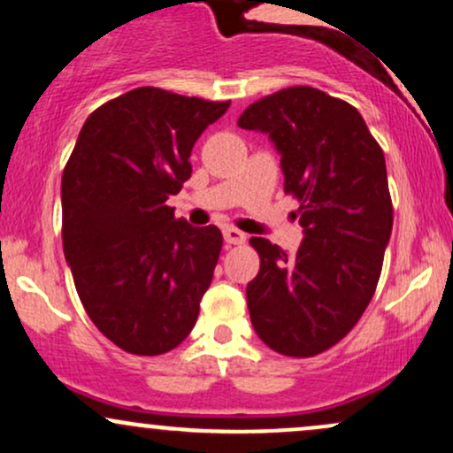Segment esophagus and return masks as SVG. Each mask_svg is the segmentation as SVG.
I'll list each match as a JSON object with an SVG mask.
<instances>
[{
	"mask_svg": "<svg viewBox=\"0 0 453 453\" xmlns=\"http://www.w3.org/2000/svg\"><path fill=\"white\" fill-rule=\"evenodd\" d=\"M223 238H226L227 244H242L247 241V234L236 230V227H223Z\"/></svg>",
	"mask_w": 453,
	"mask_h": 453,
	"instance_id": "obj_1",
	"label": "esophagus"
}]
</instances>
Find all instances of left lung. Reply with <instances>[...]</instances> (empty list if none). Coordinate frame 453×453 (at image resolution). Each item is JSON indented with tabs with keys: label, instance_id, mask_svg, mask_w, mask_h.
Masks as SVG:
<instances>
[{
	"label": "left lung",
	"instance_id": "8db88e82",
	"mask_svg": "<svg viewBox=\"0 0 453 453\" xmlns=\"http://www.w3.org/2000/svg\"><path fill=\"white\" fill-rule=\"evenodd\" d=\"M238 126L277 149L304 234L292 256L251 238L262 259L247 285L251 324L270 349L317 356L357 324L375 294L394 221L386 157L351 104L313 87L262 97Z\"/></svg>",
	"mask_w": 453,
	"mask_h": 453
}]
</instances>
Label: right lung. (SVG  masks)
Instances as JSON below:
<instances>
[{
	"label": "right lung",
	"instance_id": "right-lung-1",
	"mask_svg": "<svg viewBox=\"0 0 453 453\" xmlns=\"http://www.w3.org/2000/svg\"><path fill=\"white\" fill-rule=\"evenodd\" d=\"M230 102L140 87L91 112L61 179L64 253L106 339L159 356L187 339L223 244L217 226L165 202L191 176V149Z\"/></svg>",
	"mask_w": 453,
	"mask_h": 453
}]
</instances>
